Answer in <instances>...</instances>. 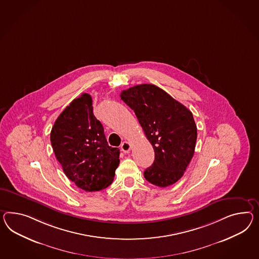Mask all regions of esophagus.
Segmentation results:
<instances>
[{"instance_id":"1","label":"esophagus","mask_w":259,"mask_h":259,"mask_svg":"<svg viewBox=\"0 0 259 259\" xmlns=\"http://www.w3.org/2000/svg\"><path fill=\"white\" fill-rule=\"evenodd\" d=\"M132 148V146L128 142H123L121 145V150L124 153H128Z\"/></svg>"}]
</instances>
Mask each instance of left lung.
I'll return each mask as SVG.
<instances>
[{"label":"left lung","mask_w":259,"mask_h":259,"mask_svg":"<svg viewBox=\"0 0 259 259\" xmlns=\"http://www.w3.org/2000/svg\"><path fill=\"white\" fill-rule=\"evenodd\" d=\"M120 98L136 114L155 152L145 179L161 188L172 185L182 178L194 154L197 127L192 112L154 84L131 87Z\"/></svg>","instance_id":"obj_1"}]
</instances>
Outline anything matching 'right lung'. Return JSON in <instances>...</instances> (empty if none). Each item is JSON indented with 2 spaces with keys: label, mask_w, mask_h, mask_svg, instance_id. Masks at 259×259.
Masks as SVG:
<instances>
[{
  "label": "right lung",
  "mask_w": 259,
  "mask_h": 259,
  "mask_svg": "<svg viewBox=\"0 0 259 259\" xmlns=\"http://www.w3.org/2000/svg\"><path fill=\"white\" fill-rule=\"evenodd\" d=\"M51 142L63 171L77 187L98 192L112 184L119 165V149L108 145L89 94L72 100L61 113L52 128Z\"/></svg>",
  "instance_id": "obj_1"
}]
</instances>
